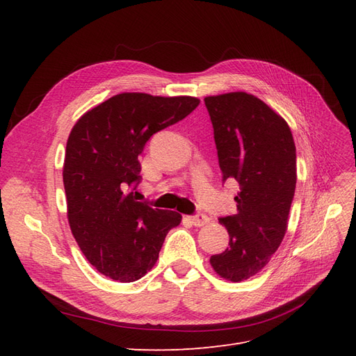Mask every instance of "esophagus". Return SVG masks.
<instances>
[{"label":"esophagus","mask_w":356,"mask_h":356,"mask_svg":"<svg viewBox=\"0 0 356 356\" xmlns=\"http://www.w3.org/2000/svg\"><path fill=\"white\" fill-rule=\"evenodd\" d=\"M190 221L193 225H196V227H202V225L209 222V217L204 213H195L190 217Z\"/></svg>","instance_id":"obj_1"}]
</instances>
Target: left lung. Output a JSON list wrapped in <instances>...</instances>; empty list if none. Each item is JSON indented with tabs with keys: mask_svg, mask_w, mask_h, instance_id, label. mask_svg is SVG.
Listing matches in <instances>:
<instances>
[{
	"mask_svg": "<svg viewBox=\"0 0 356 356\" xmlns=\"http://www.w3.org/2000/svg\"><path fill=\"white\" fill-rule=\"evenodd\" d=\"M222 182L234 179L236 213L220 222L227 250L211 257L213 270L232 282L257 275L281 245L297 182L291 129L263 101L245 92L204 98Z\"/></svg>",
	"mask_w": 356,
	"mask_h": 356,
	"instance_id": "1",
	"label": "left lung"
}]
</instances>
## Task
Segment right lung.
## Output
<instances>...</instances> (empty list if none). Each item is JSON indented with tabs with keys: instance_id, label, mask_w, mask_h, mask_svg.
<instances>
[{
	"instance_id": "obj_1",
	"label": "right lung",
	"mask_w": 356,
	"mask_h": 356,
	"mask_svg": "<svg viewBox=\"0 0 356 356\" xmlns=\"http://www.w3.org/2000/svg\"><path fill=\"white\" fill-rule=\"evenodd\" d=\"M199 104L191 96L120 93L72 127L63 163L70 227L89 263L114 281L135 282L152 270L166 234L181 222L178 212L138 200L139 154Z\"/></svg>"
}]
</instances>
